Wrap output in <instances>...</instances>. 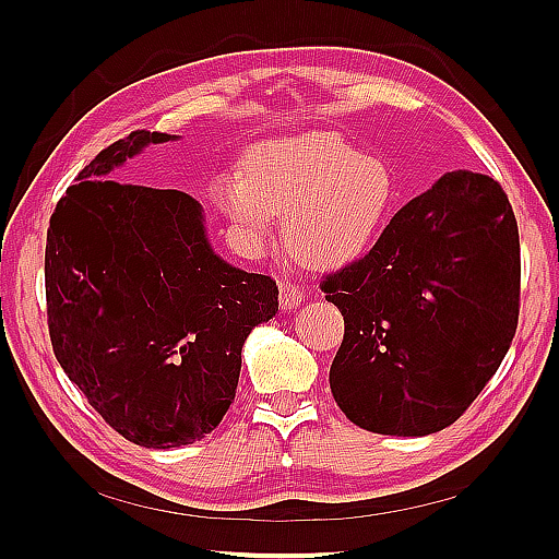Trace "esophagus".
<instances>
[{"label":"esophagus","mask_w":559,"mask_h":559,"mask_svg":"<svg viewBox=\"0 0 559 559\" xmlns=\"http://www.w3.org/2000/svg\"><path fill=\"white\" fill-rule=\"evenodd\" d=\"M302 300H306V296H302L298 284H294V282H289V280H282V282H280V308H282L284 312L296 310Z\"/></svg>","instance_id":"1"}]
</instances>
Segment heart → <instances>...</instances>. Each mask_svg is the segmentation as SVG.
Masks as SVG:
<instances>
[{"label":"heart","mask_w":559,"mask_h":559,"mask_svg":"<svg viewBox=\"0 0 559 559\" xmlns=\"http://www.w3.org/2000/svg\"><path fill=\"white\" fill-rule=\"evenodd\" d=\"M214 200L242 242L261 251L284 212V240L314 265H343L373 242L392 210L386 163L337 132H306L253 146L242 173L214 179Z\"/></svg>","instance_id":"1"}]
</instances>
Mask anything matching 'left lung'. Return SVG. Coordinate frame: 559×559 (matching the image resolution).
<instances>
[{"mask_svg":"<svg viewBox=\"0 0 559 559\" xmlns=\"http://www.w3.org/2000/svg\"><path fill=\"white\" fill-rule=\"evenodd\" d=\"M321 289L345 317L329 382L347 419L384 436L441 431L513 343L520 240L511 202L492 177L445 173Z\"/></svg>","mask_w":559,"mask_h":559,"instance_id":"1","label":"left lung"}]
</instances>
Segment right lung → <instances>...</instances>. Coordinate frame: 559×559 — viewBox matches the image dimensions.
<instances>
[{"label": "right lung", "mask_w": 559, "mask_h": 559, "mask_svg": "<svg viewBox=\"0 0 559 559\" xmlns=\"http://www.w3.org/2000/svg\"><path fill=\"white\" fill-rule=\"evenodd\" d=\"M175 140L134 130L99 151L50 216L44 265L58 364L109 427L154 450L218 427L247 335L275 317L280 294L218 257L191 195L107 179Z\"/></svg>", "instance_id": "obj_1"}]
</instances>
